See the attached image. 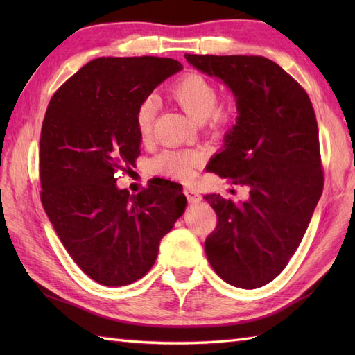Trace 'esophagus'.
<instances>
[{
    "instance_id": "obj_1",
    "label": "esophagus",
    "mask_w": 355,
    "mask_h": 355,
    "mask_svg": "<svg viewBox=\"0 0 355 355\" xmlns=\"http://www.w3.org/2000/svg\"><path fill=\"white\" fill-rule=\"evenodd\" d=\"M183 192H184L186 198H187V201L191 202V205H195V202H200L201 201V195L197 191L191 189V187H184Z\"/></svg>"
}]
</instances>
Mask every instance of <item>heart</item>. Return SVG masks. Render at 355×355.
Segmentation results:
<instances>
[{"label":"heart","mask_w":355,"mask_h":355,"mask_svg":"<svg viewBox=\"0 0 355 355\" xmlns=\"http://www.w3.org/2000/svg\"><path fill=\"white\" fill-rule=\"evenodd\" d=\"M169 94L193 122H205L212 131L229 128L239 116L238 103L233 99L218 102V87L200 73L184 74L171 87ZM155 111L157 107L153 99H145L135 110V130L143 141L153 134ZM198 164L200 157L197 154L163 153L154 158L150 169L157 175L191 182L197 175Z\"/></svg>","instance_id":"1"}]
</instances>
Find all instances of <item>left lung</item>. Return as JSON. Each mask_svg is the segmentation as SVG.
Masks as SVG:
<instances>
[{"label": "left lung", "instance_id": "8db88e82", "mask_svg": "<svg viewBox=\"0 0 355 355\" xmlns=\"http://www.w3.org/2000/svg\"><path fill=\"white\" fill-rule=\"evenodd\" d=\"M184 58L236 97L238 122L209 168L250 193L244 202L205 195L218 218L205 243L207 259L223 281L258 288L286 267L323 191L314 108L305 89L263 56Z\"/></svg>", "mask_w": 355, "mask_h": 355}]
</instances>
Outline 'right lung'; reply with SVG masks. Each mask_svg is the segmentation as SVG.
I'll list each match as a JSON object with an SVG mask.
<instances>
[{
	"label": "right lung",
	"mask_w": 355,
	"mask_h": 355,
	"mask_svg": "<svg viewBox=\"0 0 355 355\" xmlns=\"http://www.w3.org/2000/svg\"><path fill=\"white\" fill-rule=\"evenodd\" d=\"M182 69L171 58H97L58 88L45 111L41 202L73 261L102 285L145 276L184 212L177 183L158 178L135 195L116 184L140 155L135 110Z\"/></svg>",
	"instance_id": "add662e5"
}]
</instances>
